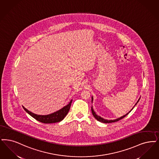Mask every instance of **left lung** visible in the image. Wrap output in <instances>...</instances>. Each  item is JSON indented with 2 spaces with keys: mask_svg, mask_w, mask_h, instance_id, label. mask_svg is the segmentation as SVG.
Instances as JSON below:
<instances>
[{
  "mask_svg": "<svg viewBox=\"0 0 159 159\" xmlns=\"http://www.w3.org/2000/svg\"><path fill=\"white\" fill-rule=\"evenodd\" d=\"M140 98H139V99L138 100V101L137 102V103L135 104V105L134 106V107L137 105V103L139 102V100H140ZM93 97H92V101H93ZM133 108H132L127 114H126L125 115H123L122 116H121L120 118H117V119H115V120H105V119H103V118L102 117H101L100 116H98V115H97L96 114L95 112L93 111V108H92H92H91V110H92V114L93 115V116L96 119L98 120V121H99V122H103V123H111V122H116V121H118L119 120H120L121 119H122L123 118H124L125 116H127V115L132 110H133Z\"/></svg>",
  "mask_w": 159,
  "mask_h": 159,
  "instance_id": "8db88e82",
  "label": "left lung"
}]
</instances>
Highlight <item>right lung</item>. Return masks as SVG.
I'll list each match as a JSON object with an SVG mask.
<instances>
[{"mask_svg": "<svg viewBox=\"0 0 159 159\" xmlns=\"http://www.w3.org/2000/svg\"><path fill=\"white\" fill-rule=\"evenodd\" d=\"M71 102H72V100L70 101L69 104L64 107L63 108H61V109L57 111L54 113H52L51 114L46 115L35 114L29 111L25 107H22L28 114L30 115L36 120L44 124H51V123H56L58 122H60L63 120L69 111Z\"/></svg>", "mask_w": 159, "mask_h": 159, "instance_id": "add662e5", "label": "right lung"}]
</instances>
